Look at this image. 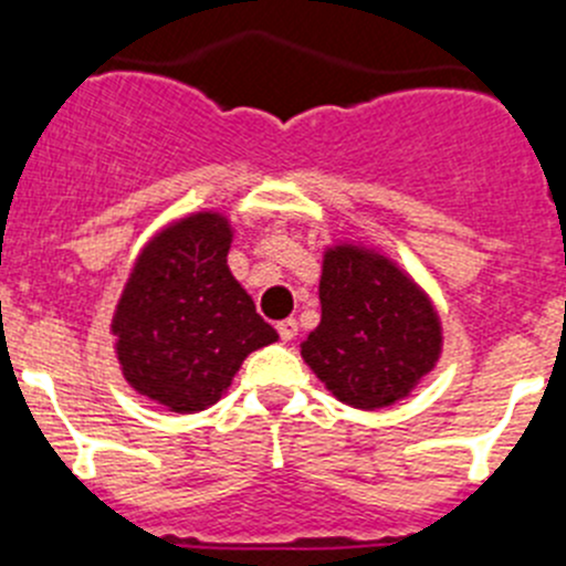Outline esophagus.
Returning a JSON list of instances; mask_svg holds the SVG:
<instances>
[{
    "label": "esophagus",
    "instance_id": "obj_1",
    "mask_svg": "<svg viewBox=\"0 0 566 566\" xmlns=\"http://www.w3.org/2000/svg\"><path fill=\"white\" fill-rule=\"evenodd\" d=\"M276 332H279V337L284 339V343H290V339L298 334V323H295V317H284V321L276 323Z\"/></svg>",
    "mask_w": 566,
    "mask_h": 566
}]
</instances>
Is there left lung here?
<instances>
[{
  "instance_id": "left-lung-1",
  "label": "left lung",
  "mask_w": 566,
  "mask_h": 566,
  "mask_svg": "<svg viewBox=\"0 0 566 566\" xmlns=\"http://www.w3.org/2000/svg\"><path fill=\"white\" fill-rule=\"evenodd\" d=\"M442 350L429 295L395 262L359 245L323 254L321 323L301 356L343 403L381 409L406 398Z\"/></svg>"
}]
</instances>
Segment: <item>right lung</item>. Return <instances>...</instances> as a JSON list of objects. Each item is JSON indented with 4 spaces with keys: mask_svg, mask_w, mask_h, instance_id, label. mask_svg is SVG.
Masks as SVG:
<instances>
[{
    "mask_svg": "<svg viewBox=\"0 0 566 566\" xmlns=\"http://www.w3.org/2000/svg\"><path fill=\"white\" fill-rule=\"evenodd\" d=\"M232 227L196 212L146 243L113 315L124 378L179 415L216 403L245 356L276 343L227 265Z\"/></svg>",
    "mask_w": 566,
    "mask_h": 566,
    "instance_id": "obj_1",
    "label": "right lung"
}]
</instances>
